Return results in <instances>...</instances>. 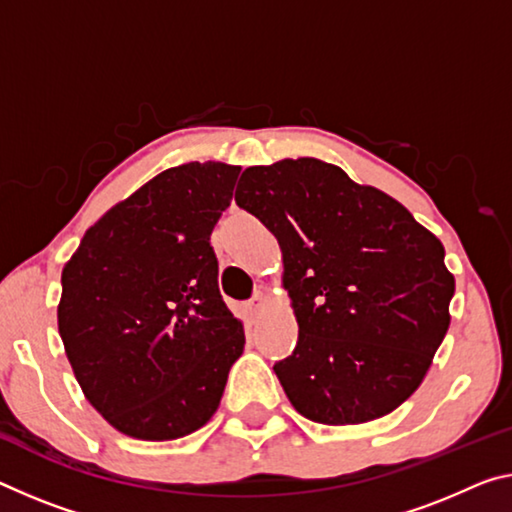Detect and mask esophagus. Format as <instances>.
Here are the masks:
<instances>
[{"label":"esophagus","mask_w":512,"mask_h":512,"mask_svg":"<svg viewBox=\"0 0 512 512\" xmlns=\"http://www.w3.org/2000/svg\"><path fill=\"white\" fill-rule=\"evenodd\" d=\"M264 305H266V296H264V294H255L253 298L248 300V312H250V314H257L259 310H262Z\"/></svg>","instance_id":"34e87169"}]
</instances>
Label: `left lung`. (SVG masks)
I'll return each mask as SVG.
<instances>
[{
    "mask_svg": "<svg viewBox=\"0 0 512 512\" xmlns=\"http://www.w3.org/2000/svg\"><path fill=\"white\" fill-rule=\"evenodd\" d=\"M234 200L282 248L298 342L273 371L291 405L346 426L410 399L451 321L440 239L387 193L310 157L246 168Z\"/></svg>",
    "mask_w": 512,
    "mask_h": 512,
    "instance_id": "8db88e82",
    "label": "left lung"
}]
</instances>
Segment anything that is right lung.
Wrapping results in <instances>:
<instances>
[{
    "label": "right lung",
    "instance_id": "1",
    "mask_svg": "<svg viewBox=\"0 0 512 512\" xmlns=\"http://www.w3.org/2000/svg\"><path fill=\"white\" fill-rule=\"evenodd\" d=\"M239 166L168 168L109 209L63 266L59 332L93 408L136 440L205 426L243 353L212 230Z\"/></svg>",
    "mask_w": 512,
    "mask_h": 512
}]
</instances>
